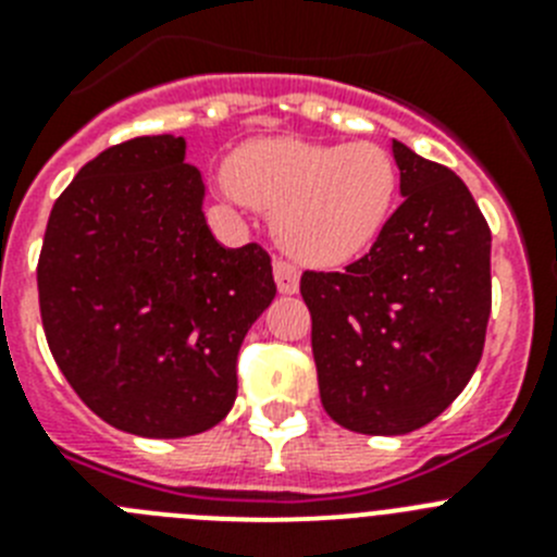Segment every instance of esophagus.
<instances>
[{
    "instance_id": "34e87169",
    "label": "esophagus",
    "mask_w": 557,
    "mask_h": 557,
    "mask_svg": "<svg viewBox=\"0 0 557 557\" xmlns=\"http://www.w3.org/2000/svg\"><path fill=\"white\" fill-rule=\"evenodd\" d=\"M273 275H275V284H278V293H284V295L298 293V282H301V270L295 268L293 262H287V259H275V262H273Z\"/></svg>"
}]
</instances>
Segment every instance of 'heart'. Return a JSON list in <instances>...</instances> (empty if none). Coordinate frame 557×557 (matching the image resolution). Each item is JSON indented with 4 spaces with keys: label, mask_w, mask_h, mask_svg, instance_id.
I'll return each instance as SVG.
<instances>
[{
    "label": "heart",
    "mask_w": 557,
    "mask_h": 557,
    "mask_svg": "<svg viewBox=\"0 0 557 557\" xmlns=\"http://www.w3.org/2000/svg\"><path fill=\"white\" fill-rule=\"evenodd\" d=\"M236 198L275 214V236L304 262L334 264L382 234L398 200V166L385 147L250 141L234 152Z\"/></svg>",
    "instance_id": "1"
}]
</instances>
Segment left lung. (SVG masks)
<instances>
[{"mask_svg":"<svg viewBox=\"0 0 557 557\" xmlns=\"http://www.w3.org/2000/svg\"><path fill=\"white\" fill-rule=\"evenodd\" d=\"M405 203L339 273L304 270L323 410L351 432L405 435L469 385L491 318V228L469 186L393 141Z\"/></svg>","mask_w":557,"mask_h":557,"instance_id":"8db88e82","label":"left lung"}]
</instances>
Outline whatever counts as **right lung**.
<instances>
[{
    "instance_id": "add662e5",
    "label": "right lung",
    "mask_w": 557,
    "mask_h": 557,
    "mask_svg": "<svg viewBox=\"0 0 557 557\" xmlns=\"http://www.w3.org/2000/svg\"><path fill=\"white\" fill-rule=\"evenodd\" d=\"M170 133L111 145L52 206L38 307L58 368L116 430L186 437L236 398V357L275 298L262 245L223 248Z\"/></svg>"
}]
</instances>
